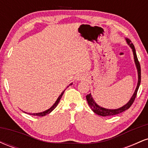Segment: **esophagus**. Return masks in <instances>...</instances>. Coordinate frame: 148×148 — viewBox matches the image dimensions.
Instances as JSON below:
<instances>
[{
	"instance_id": "obj_1",
	"label": "esophagus",
	"mask_w": 148,
	"mask_h": 148,
	"mask_svg": "<svg viewBox=\"0 0 148 148\" xmlns=\"http://www.w3.org/2000/svg\"><path fill=\"white\" fill-rule=\"evenodd\" d=\"M85 79V76L84 75H81V74H79L76 76V79L77 81H80V80H84Z\"/></svg>"
}]
</instances>
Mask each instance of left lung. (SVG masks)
I'll use <instances>...</instances> for the list:
<instances>
[{
  "label": "left lung",
  "instance_id": "obj_1",
  "mask_svg": "<svg viewBox=\"0 0 148 148\" xmlns=\"http://www.w3.org/2000/svg\"><path fill=\"white\" fill-rule=\"evenodd\" d=\"M127 43L128 45L130 46L131 48L132 49V51H133V53H134V60H135V63L136 65L137 69H138V85H137L136 89L135 92H134L133 96L131 98V99L130 100L128 103H127L126 105L121 107V108H118V109H106V108H102V107H100L99 106H98L97 103L95 102L94 99H92V97L91 95H86V99H87L88 105L90 107V108L96 114L101 115V116H110V115H117V114H120V113H123V112L125 111L126 110L129 109L130 108L131 106L133 104L134 100L136 99V97L137 95V92H138V90L139 88V86H140V79H141V72H140V63H139V61L138 60V58H137L136 53V50L135 48H134V46L133 45V43H132V41L129 39H126Z\"/></svg>",
  "mask_w": 148,
  "mask_h": 148
}]
</instances>
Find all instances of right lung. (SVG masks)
<instances>
[{
	"label": "right lung",
	"instance_id": "add662e5",
	"mask_svg": "<svg viewBox=\"0 0 148 148\" xmlns=\"http://www.w3.org/2000/svg\"><path fill=\"white\" fill-rule=\"evenodd\" d=\"M63 93H64V92H62V94H61L59 96V97L58 98V99L56 100V103H54V104L53 105V106H52L51 107V108H49V109L47 110V111H44V112H42V113H33V114H30V113H29V114H30V115H36V116H40V117H42V116H45V115L49 114V113H50L51 112V111H53V110L54 108H55L57 106V105L58 104L59 101H60V99H61V97H62V95H63Z\"/></svg>",
	"mask_w": 148,
	"mask_h": 148
}]
</instances>
